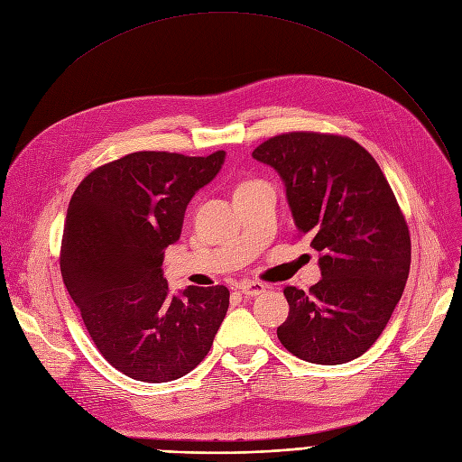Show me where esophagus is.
Wrapping results in <instances>:
<instances>
[{
    "label": "esophagus",
    "mask_w": 462,
    "mask_h": 462,
    "mask_svg": "<svg viewBox=\"0 0 462 462\" xmlns=\"http://www.w3.org/2000/svg\"><path fill=\"white\" fill-rule=\"evenodd\" d=\"M238 290H240V293H245L246 297H257L263 291H267V285L261 283V282L246 280V282H240L238 283Z\"/></svg>",
    "instance_id": "esophagus-1"
}]
</instances>
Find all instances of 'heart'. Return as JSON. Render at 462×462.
<instances>
[{
  "instance_id": "obj_1",
  "label": "heart",
  "mask_w": 462,
  "mask_h": 462,
  "mask_svg": "<svg viewBox=\"0 0 462 462\" xmlns=\"http://www.w3.org/2000/svg\"><path fill=\"white\" fill-rule=\"evenodd\" d=\"M250 184H255V182H245V184H240L238 188H243V186H250Z\"/></svg>"
}]
</instances>
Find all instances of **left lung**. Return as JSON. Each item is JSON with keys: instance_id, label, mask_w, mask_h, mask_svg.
Segmentation results:
<instances>
[{"instance_id": "left-lung-1", "label": "left lung", "mask_w": 462, "mask_h": 462, "mask_svg": "<svg viewBox=\"0 0 462 462\" xmlns=\"http://www.w3.org/2000/svg\"><path fill=\"white\" fill-rule=\"evenodd\" d=\"M302 235L318 250L321 280L309 293L285 288L283 347L302 361L342 365L378 340L410 273V233L376 160L340 135L293 131L259 144Z\"/></svg>"}]
</instances>
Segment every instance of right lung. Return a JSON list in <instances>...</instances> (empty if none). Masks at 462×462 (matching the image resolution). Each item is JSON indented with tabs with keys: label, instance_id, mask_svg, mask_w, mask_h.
Masks as SVG:
<instances>
[{
	"label": "right lung",
	"instance_id": "right-lung-1",
	"mask_svg": "<svg viewBox=\"0 0 462 462\" xmlns=\"http://www.w3.org/2000/svg\"><path fill=\"white\" fill-rule=\"evenodd\" d=\"M226 162L171 152H134L79 184L65 216L60 269L101 356L148 383L199 365L229 309L226 285L169 293L162 263L180 238L191 197Z\"/></svg>",
	"mask_w": 462,
	"mask_h": 462
}]
</instances>
